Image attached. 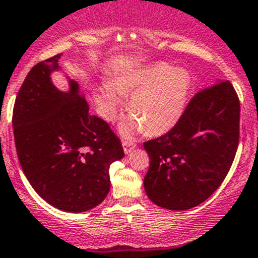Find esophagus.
I'll return each mask as SVG.
<instances>
[{
    "label": "esophagus",
    "mask_w": 258,
    "mask_h": 258,
    "mask_svg": "<svg viewBox=\"0 0 258 258\" xmlns=\"http://www.w3.org/2000/svg\"><path fill=\"white\" fill-rule=\"evenodd\" d=\"M122 145H123L124 153H131L132 150L136 148V143H135V141H132V140H123Z\"/></svg>",
    "instance_id": "esophagus-1"
}]
</instances>
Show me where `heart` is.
I'll return each instance as SVG.
<instances>
[{
    "instance_id": "1",
    "label": "heart",
    "mask_w": 258,
    "mask_h": 258,
    "mask_svg": "<svg viewBox=\"0 0 258 258\" xmlns=\"http://www.w3.org/2000/svg\"><path fill=\"white\" fill-rule=\"evenodd\" d=\"M113 85L114 88L104 87L106 118L113 119L118 106L122 104V97L115 91L117 89L126 96L133 95L128 110L134 118L124 126V131L145 126L148 132L161 134L171 128L184 112L189 92V77L181 69L158 62L119 76Z\"/></svg>"
}]
</instances>
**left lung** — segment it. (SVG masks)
<instances>
[{
	"instance_id": "obj_1",
	"label": "left lung",
	"mask_w": 258,
	"mask_h": 258,
	"mask_svg": "<svg viewBox=\"0 0 258 258\" xmlns=\"http://www.w3.org/2000/svg\"><path fill=\"white\" fill-rule=\"evenodd\" d=\"M239 120L240 103L230 81L197 92L172 128L144 143L150 159L144 186L150 201L185 211L210 198L235 158Z\"/></svg>"
}]
</instances>
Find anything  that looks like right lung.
Segmentation results:
<instances>
[{
  "label": "right lung",
  "instance_id": "right-lung-1",
  "mask_svg": "<svg viewBox=\"0 0 258 258\" xmlns=\"http://www.w3.org/2000/svg\"><path fill=\"white\" fill-rule=\"evenodd\" d=\"M59 57L39 61L25 77L14 104V138L37 194L57 210L85 212L108 196L109 167L124 152L109 123L90 114L77 82L69 92L52 85Z\"/></svg>",
  "mask_w": 258,
  "mask_h": 258
}]
</instances>
